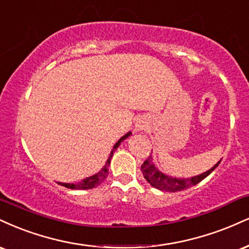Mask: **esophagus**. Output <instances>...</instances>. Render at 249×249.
Returning <instances> with one entry per match:
<instances>
[{
    "label": "esophagus",
    "instance_id": "34e87169",
    "mask_svg": "<svg viewBox=\"0 0 249 249\" xmlns=\"http://www.w3.org/2000/svg\"><path fill=\"white\" fill-rule=\"evenodd\" d=\"M146 127H147V122H145V119H142V118L138 119L136 123V130L142 131V130H145Z\"/></svg>",
    "mask_w": 249,
    "mask_h": 249
}]
</instances>
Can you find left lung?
<instances>
[{"label":"left lung","instance_id":"left-lung-1","mask_svg":"<svg viewBox=\"0 0 249 249\" xmlns=\"http://www.w3.org/2000/svg\"><path fill=\"white\" fill-rule=\"evenodd\" d=\"M219 160L217 163L212 167L211 169L206 170L203 174H199L197 176H193L190 178H173V176L166 175L162 172H160L153 162V158L152 155L146 159L145 162L142 164V173L145 178L146 181L148 182L152 187L157 188L159 190L162 191H169V193H175V191H181L187 189V188L193 187V185H196L199 183L200 181H203L206 176L210 175V174L213 172V170L217 168L218 164L220 163Z\"/></svg>","mask_w":249,"mask_h":249}]
</instances>
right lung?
I'll use <instances>...</instances> for the list:
<instances>
[{"instance_id":"obj_1","label":"right lung","mask_w":249,"mask_h":249,"mask_svg":"<svg viewBox=\"0 0 249 249\" xmlns=\"http://www.w3.org/2000/svg\"><path fill=\"white\" fill-rule=\"evenodd\" d=\"M131 132H127L126 134H124L121 139L118 140L115 143V146H113V148L111 149V152H110V155L109 158H107L106 164L103 166V168H102L100 172L94 174V175L89 176V178H83L82 181L80 182H76V183H62V182H58L60 185H62V187H66L68 188V189H76V190H87V189H92V188L97 187V185H100L102 182L104 181V179L107 178V174H109V166H110V162H111V159H112V155L115 153V151L117 148H118V146L121 145L122 142H124L126 138H128L131 136Z\"/></svg>"}]
</instances>
